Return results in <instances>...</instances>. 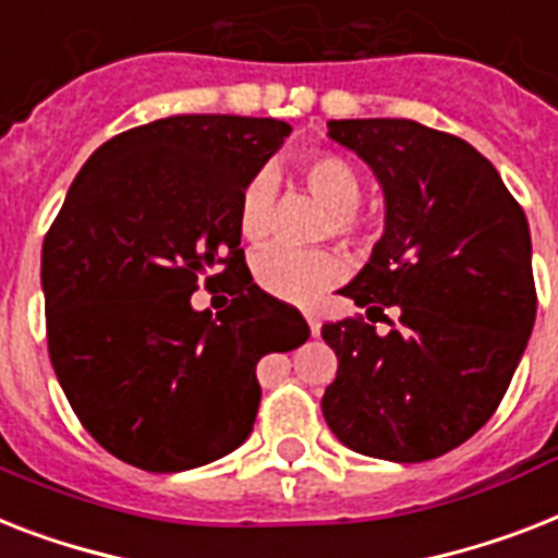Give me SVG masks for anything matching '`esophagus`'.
Instances as JSON below:
<instances>
[{
	"label": "esophagus",
	"instance_id": "34e87169",
	"mask_svg": "<svg viewBox=\"0 0 558 558\" xmlns=\"http://www.w3.org/2000/svg\"><path fill=\"white\" fill-rule=\"evenodd\" d=\"M303 318H306V324H310L312 335L320 332V320H318V315H315V312H303Z\"/></svg>",
	"mask_w": 558,
	"mask_h": 558
}]
</instances>
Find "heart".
Here are the masks:
<instances>
[{"label": "heart", "mask_w": 558, "mask_h": 558, "mask_svg": "<svg viewBox=\"0 0 558 558\" xmlns=\"http://www.w3.org/2000/svg\"><path fill=\"white\" fill-rule=\"evenodd\" d=\"M298 174L324 206H329L326 232L347 240H366L373 226L361 211V174L343 154L310 151L298 160ZM275 201H278V177L260 169L248 177L238 201L240 234L252 243H260L275 226ZM343 257L332 248H298L266 246L252 260L257 287L280 301H310L312 294L343 275Z\"/></svg>", "instance_id": "heart-1"}]
</instances>
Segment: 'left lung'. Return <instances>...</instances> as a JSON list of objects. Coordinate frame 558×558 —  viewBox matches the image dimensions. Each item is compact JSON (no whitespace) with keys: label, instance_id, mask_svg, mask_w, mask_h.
<instances>
[{"label":"left lung","instance_id":"obj_1","mask_svg":"<svg viewBox=\"0 0 558 558\" xmlns=\"http://www.w3.org/2000/svg\"><path fill=\"white\" fill-rule=\"evenodd\" d=\"M384 189V234L341 289L364 318L324 324L338 375L320 410L373 459L429 461L501 404L536 320L530 229L487 157L415 120H329ZM389 308L397 315L392 322ZM384 319L390 332L372 324Z\"/></svg>","mask_w":558,"mask_h":558}]
</instances>
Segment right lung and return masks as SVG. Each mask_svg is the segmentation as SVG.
I'll return each instance as SVG.
<instances>
[{
    "instance_id": "add662e5",
    "label": "right lung",
    "mask_w": 558,
    "mask_h": 558,
    "mask_svg": "<svg viewBox=\"0 0 558 558\" xmlns=\"http://www.w3.org/2000/svg\"><path fill=\"white\" fill-rule=\"evenodd\" d=\"M292 125L180 114L90 154L43 243L48 355L94 441L148 473H180L246 441L257 361L310 326L252 283L240 248L243 185ZM233 303L197 313L199 280Z\"/></svg>"
}]
</instances>
